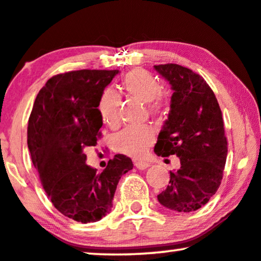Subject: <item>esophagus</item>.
<instances>
[{
	"mask_svg": "<svg viewBox=\"0 0 261 261\" xmlns=\"http://www.w3.org/2000/svg\"><path fill=\"white\" fill-rule=\"evenodd\" d=\"M134 166H136L138 169L144 170V169H146L147 167H149L150 165H149V163H147V162H144V161H137V162L134 163Z\"/></svg>",
	"mask_w": 261,
	"mask_h": 261,
	"instance_id": "1",
	"label": "esophagus"
}]
</instances>
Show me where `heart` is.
Returning <instances> with one entry per match:
<instances>
[{"label":"heart","instance_id":"1","mask_svg":"<svg viewBox=\"0 0 261 261\" xmlns=\"http://www.w3.org/2000/svg\"><path fill=\"white\" fill-rule=\"evenodd\" d=\"M122 88L125 94L149 104L151 115L159 116L165 111L166 102L161 98L162 85L160 80L147 70L134 69L125 73L122 79ZM120 96L111 89H105L98 101V112L101 121L106 125L116 127L120 122ZM155 141V130L149 125L141 127H128L116 134L114 138V147L117 152L130 157H143Z\"/></svg>","mask_w":261,"mask_h":261}]
</instances>
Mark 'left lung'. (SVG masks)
<instances>
[{
  "mask_svg": "<svg viewBox=\"0 0 261 261\" xmlns=\"http://www.w3.org/2000/svg\"><path fill=\"white\" fill-rule=\"evenodd\" d=\"M153 67L173 89L155 153L180 159V168L170 172L169 185L157 199L170 211L190 213L207 203L223 179L227 156L223 115L211 87L192 70L178 64Z\"/></svg>",
  "mask_w": 261,
  "mask_h": 261,
  "instance_id": "1",
  "label": "left lung"
}]
</instances>
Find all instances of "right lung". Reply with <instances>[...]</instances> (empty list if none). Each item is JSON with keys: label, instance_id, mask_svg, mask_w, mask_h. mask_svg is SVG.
<instances>
[{"label": "right lung", "instance_id": "1", "mask_svg": "<svg viewBox=\"0 0 261 261\" xmlns=\"http://www.w3.org/2000/svg\"><path fill=\"white\" fill-rule=\"evenodd\" d=\"M118 70H79L53 76L42 87L29 117L28 147L44 191L60 213L94 223L110 213L121 176L133 168L115 155L101 173L86 165L102 121L98 101Z\"/></svg>", "mask_w": 261, "mask_h": 261}]
</instances>
